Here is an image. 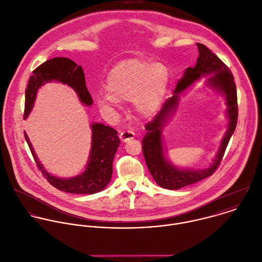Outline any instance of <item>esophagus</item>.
<instances>
[{"mask_svg":"<svg viewBox=\"0 0 262 262\" xmlns=\"http://www.w3.org/2000/svg\"><path fill=\"white\" fill-rule=\"evenodd\" d=\"M134 137H135V134H134L132 131H123V132H121V134H120V139H121V141H123V142L130 141V140L134 139Z\"/></svg>","mask_w":262,"mask_h":262,"instance_id":"obj_1","label":"esophagus"}]
</instances>
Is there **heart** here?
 Returning a JSON list of instances; mask_svg holds the SVG:
<instances>
[{
    "label": "heart",
    "instance_id": "obj_1",
    "mask_svg": "<svg viewBox=\"0 0 262 262\" xmlns=\"http://www.w3.org/2000/svg\"><path fill=\"white\" fill-rule=\"evenodd\" d=\"M169 72L164 64H150L140 59H129L117 64L107 75L106 91L98 95L102 108L119 107L132 101L137 116L148 119L158 114L167 87Z\"/></svg>",
    "mask_w": 262,
    "mask_h": 262
}]
</instances>
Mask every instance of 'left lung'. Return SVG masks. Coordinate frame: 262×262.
Listing matches in <instances>:
<instances>
[{
	"label": "left lung",
	"instance_id": "8db88e82",
	"mask_svg": "<svg viewBox=\"0 0 262 262\" xmlns=\"http://www.w3.org/2000/svg\"><path fill=\"white\" fill-rule=\"evenodd\" d=\"M199 57L193 68H187L183 77L178 81L173 96L166 100L159 114L145 125L146 133L142 139V151L146 166L158 185L167 189H179L211 176L218 168L228 141L234 132L237 122V100L233 76L229 69L205 45L198 43ZM208 74L207 84L222 93L226 97L227 115L229 119L228 130L222 141L213 163L205 169H181L174 166L164 156L161 130L173 113L180 94L202 76Z\"/></svg>",
	"mask_w": 262,
	"mask_h": 262
}]
</instances>
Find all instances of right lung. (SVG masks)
<instances>
[{"label":"right lung","instance_id":"1","mask_svg":"<svg viewBox=\"0 0 262 262\" xmlns=\"http://www.w3.org/2000/svg\"><path fill=\"white\" fill-rule=\"evenodd\" d=\"M60 82L72 87L79 99L86 105H92V97L86 87L85 75L81 66L66 57L49 59L38 67L30 78L26 90V104L24 118L27 119L33 110L37 92L48 82ZM92 142L85 171L75 177L59 178L48 173L39 161L34 147L25 131V137L35 159V162L48 182L59 190L71 193H96L107 186L113 174V161L120 145L118 132L103 124L93 123Z\"/></svg>","mask_w":262,"mask_h":262}]
</instances>
